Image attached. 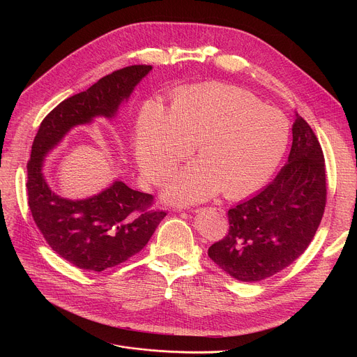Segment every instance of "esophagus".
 Masks as SVG:
<instances>
[{
	"instance_id": "34e87169",
	"label": "esophagus",
	"mask_w": 357,
	"mask_h": 357,
	"mask_svg": "<svg viewBox=\"0 0 357 357\" xmlns=\"http://www.w3.org/2000/svg\"><path fill=\"white\" fill-rule=\"evenodd\" d=\"M193 212H197V209H196V211H193Z\"/></svg>"
}]
</instances>
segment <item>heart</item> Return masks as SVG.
I'll return each instance as SVG.
<instances>
[{
	"instance_id": "heart-1",
	"label": "heart",
	"mask_w": 357,
	"mask_h": 357,
	"mask_svg": "<svg viewBox=\"0 0 357 357\" xmlns=\"http://www.w3.org/2000/svg\"><path fill=\"white\" fill-rule=\"evenodd\" d=\"M289 123L277 109L251 93L219 83L178 91L168 113L146 101L135 127V155L145 178L165 181L195 144L199 158L169 182L176 203L208 199L220 190L229 199L261 188L281 162Z\"/></svg>"
}]
</instances>
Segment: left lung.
<instances>
[{
	"mask_svg": "<svg viewBox=\"0 0 357 357\" xmlns=\"http://www.w3.org/2000/svg\"><path fill=\"white\" fill-rule=\"evenodd\" d=\"M325 205L324 152L310 124L296 114L288 162L263 190L227 212L229 231L209 247V257L238 281L266 280L307 250Z\"/></svg>",
	"mask_w": 357,
	"mask_h": 357,
	"instance_id": "obj_1",
	"label": "left lung"
}]
</instances>
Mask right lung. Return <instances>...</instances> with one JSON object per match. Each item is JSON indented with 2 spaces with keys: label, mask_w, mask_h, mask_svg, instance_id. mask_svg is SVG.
<instances>
[{
  "label": "right lung",
  "mask_w": 357,
  "mask_h": 357,
  "mask_svg": "<svg viewBox=\"0 0 357 357\" xmlns=\"http://www.w3.org/2000/svg\"><path fill=\"white\" fill-rule=\"evenodd\" d=\"M151 69V65H132L101 77L59 103L42 120L33 138L26 165L33 222L49 247L77 268L100 273L126 263L145 247L167 212L152 209L154 196L120 181L89 199H63L49 189L42 174L43 158L72 127L97 116L112 119Z\"/></svg>",
  "instance_id": "add662e5"
}]
</instances>
